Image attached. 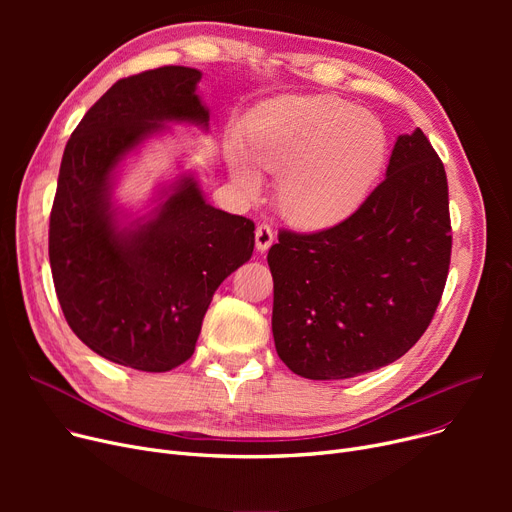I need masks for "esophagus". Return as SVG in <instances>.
<instances>
[{
    "label": "esophagus",
    "mask_w": 512,
    "mask_h": 512,
    "mask_svg": "<svg viewBox=\"0 0 512 512\" xmlns=\"http://www.w3.org/2000/svg\"><path fill=\"white\" fill-rule=\"evenodd\" d=\"M274 240H276V236H274L272 226H267V224H259L257 226V230H255V247H257V251H261V253L267 251V249L274 245Z\"/></svg>",
    "instance_id": "esophagus-1"
}]
</instances>
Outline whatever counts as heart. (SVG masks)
<instances>
[{
    "label": "heart",
    "mask_w": 512,
    "mask_h": 512,
    "mask_svg": "<svg viewBox=\"0 0 512 512\" xmlns=\"http://www.w3.org/2000/svg\"><path fill=\"white\" fill-rule=\"evenodd\" d=\"M226 164L247 195L257 167L278 176V205L303 228H332L365 205L388 164V134L373 114L332 95L284 97L255 112Z\"/></svg>",
    "instance_id": "obj_1"
}]
</instances>
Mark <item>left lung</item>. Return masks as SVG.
Wrapping results in <instances>:
<instances>
[{"label":"left lung","instance_id":"1","mask_svg":"<svg viewBox=\"0 0 512 512\" xmlns=\"http://www.w3.org/2000/svg\"><path fill=\"white\" fill-rule=\"evenodd\" d=\"M448 182L415 128L400 134L382 184L346 222L280 232L267 253L278 357L309 380L394 363L423 336L450 265Z\"/></svg>","mask_w":512,"mask_h":512}]
</instances>
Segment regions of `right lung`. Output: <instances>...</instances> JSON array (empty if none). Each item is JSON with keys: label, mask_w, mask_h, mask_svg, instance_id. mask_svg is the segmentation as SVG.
I'll list each match as a JSON object with an SVG mask.
<instances>
[{"label": "right lung", "mask_w": 512, "mask_h": 512, "mask_svg": "<svg viewBox=\"0 0 512 512\" xmlns=\"http://www.w3.org/2000/svg\"><path fill=\"white\" fill-rule=\"evenodd\" d=\"M199 80L186 66L118 80L72 132L51 207L49 263L68 326L139 371L191 359L213 292L255 247V224L209 205L191 172L159 186L137 218L114 199L124 161L166 124L209 130Z\"/></svg>", "instance_id": "obj_1"}]
</instances>
